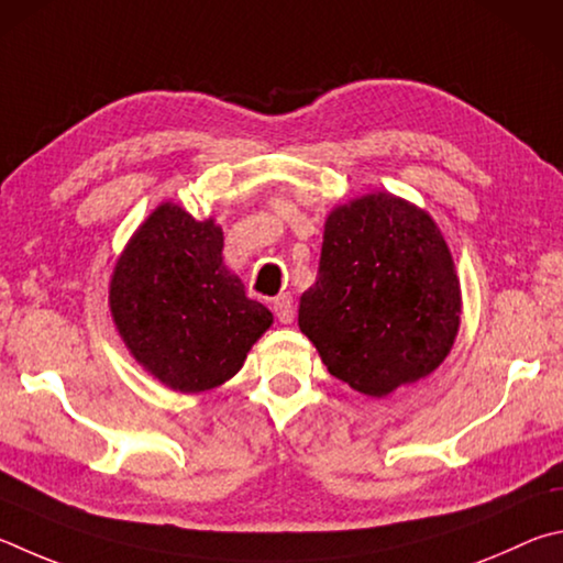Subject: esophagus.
Instances as JSON below:
<instances>
[{"label":"esophagus","mask_w":563,"mask_h":563,"mask_svg":"<svg viewBox=\"0 0 563 563\" xmlns=\"http://www.w3.org/2000/svg\"><path fill=\"white\" fill-rule=\"evenodd\" d=\"M272 309L276 313V319H279L282 323L294 321V299L289 297V294H282V297H276L272 301Z\"/></svg>","instance_id":"34e87169"}]
</instances>
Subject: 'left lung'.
I'll return each mask as SVG.
<instances>
[{
    "mask_svg": "<svg viewBox=\"0 0 563 563\" xmlns=\"http://www.w3.org/2000/svg\"><path fill=\"white\" fill-rule=\"evenodd\" d=\"M457 327L460 282L430 214L386 192L329 214L299 329L331 376L383 398L435 371Z\"/></svg>",
    "mask_w": 563,
    "mask_h": 563,
    "instance_id": "obj_1",
    "label": "left lung"
}]
</instances>
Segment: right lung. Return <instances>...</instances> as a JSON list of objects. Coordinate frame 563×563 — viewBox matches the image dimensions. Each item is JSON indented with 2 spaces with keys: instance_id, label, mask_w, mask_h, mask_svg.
<instances>
[{
  "instance_id": "add662e5",
  "label": "right lung",
  "mask_w": 563,
  "mask_h": 563,
  "mask_svg": "<svg viewBox=\"0 0 563 563\" xmlns=\"http://www.w3.org/2000/svg\"><path fill=\"white\" fill-rule=\"evenodd\" d=\"M222 230L177 205L147 217L115 264L111 311L125 346L165 386L200 393L242 368L272 327L222 264Z\"/></svg>"
}]
</instances>
